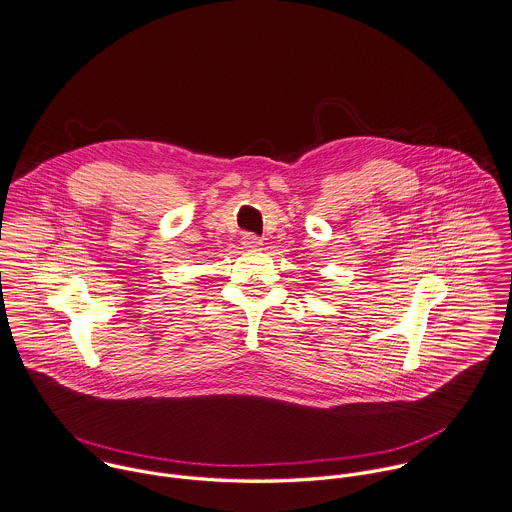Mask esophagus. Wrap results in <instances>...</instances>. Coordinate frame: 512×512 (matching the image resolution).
I'll list each match as a JSON object with an SVG mask.
<instances>
[{
	"label": "esophagus",
	"mask_w": 512,
	"mask_h": 512,
	"mask_svg": "<svg viewBox=\"0 0 512 512\" xmlns=\"http://www.w3.org/2000/svg\"><path fill=\"white\" fill-rule=\"evenodd\" d=\"M241 243H243V247H245V249H249V251H257V249L263 245V239H261V237H257L255 233H245V235L241 237Z\"/></svg>",
	"instance_id": "1"
}]
</instances>
